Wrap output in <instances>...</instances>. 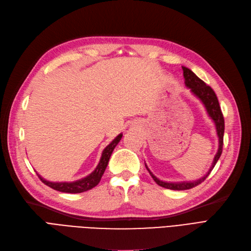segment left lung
Masks as SVG:
<instances>
[{"instance_id":"8db88e82","label":"left lung","mask_w":251,"mask_h":251,"mask_svg":"<svg viewBox=\"0 0 251 251\" xmlns=\"http://www.w3.org/2000/svg\"><path fill=\"white\" fill-rule=\"evenodd\" d=\"M183 70V76H184V83L185 86L188 87L199 100L203 103V105L205 106L207 113L211 118L214 124H215V127H216V133H217V137H218V150L214 156L212 166L210 167L209 171L207 172V174L205 176H203L202 178H200L198 180H195V181H183V182H166V181H162L158 178H156L150 170L148 169L147 165L145 164L146 169L148 170V172L153 178L154 181L162 187L168 188V189H173V190H185V189H190L197 185H199L200 183H202L204 180L208 177V175L211 173V171L213 170L214 166L216 165L217 160L219 159L220 155H222L223 152V146H224V133H225V119H224V115L222 112V109H220L219 103H218V99L214 93L213 89L210 87L209 85H207L203 80L200 79L192 70H189L186 67H182Z\"/></svg>"}]
</instances>
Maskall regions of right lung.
Instances as JSON below:
<instances>
[{"label": "right lung", "mask_w": 251, "mask_h": 251, "mask_svg": "<svg viewBox=\"0 0 251 251\" xmlns=\"http://www.w3.org/2000/svg\"><path fill=\"white\" fill-rule=\"evenodd\" d=\"M122 137H123V134H119L113 141L103 150L101 159H100V162L97 168L95 169V171H93L91 174L82 179L76 180V181H73V182H51V181H47V180L42 178L39 174H38V177L44 184L57 190V192L69 193V194H79V193H83V192H86V190L92 189L99 184L100 180H101L105 170L107 168L110 156H111L115 146L118 144Z\"/></svg>", "instance_id": "1"}]
</instances>
